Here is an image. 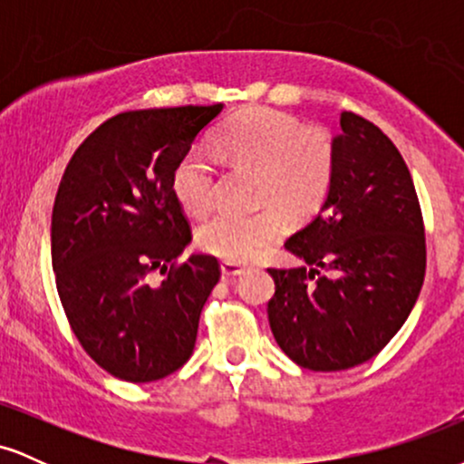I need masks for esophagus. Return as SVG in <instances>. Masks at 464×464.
<instances>
[{"mask_svg":"<svg viewBox=\"0 0 464 464\" xmlns=\"http://www.w3.org/2000/svg\"><path fill=\"white\" fill-rule=\"evenodd\" d=\"M220 270H222V276L231 279V276H239V275L246 273V266L236 264V262H222L220 264Z\"/></svg>","mask_w":464,"mask_h":464,"instance_id":"obj_1","label":"esophagus"}]
</instances>
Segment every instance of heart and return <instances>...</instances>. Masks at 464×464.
<instances>
[{
    "mask_svg": "<svg viewBox=\"0 0 464 464\" xmlns=\"http://www.w3.org/2000/svg\"><path fill=\"white\" fill-rule=\"evenodd\" d=\"M218 152L236 163L257 168V214L218 211L196 231L202 250L227 259L250 262L284 233V216H303L327 196L335 169V143L321 126L303 129L299 117L266 106L233 115L218 130ZM174 198L189 214H205L214 202L216 165L209 152L191 148L179 159L169 179Z\"/></svg>",
    "mask_w": 464,
    "mask_h": 464,
    "instance_id": "1",
    "label": "heart"
}]
</instances>
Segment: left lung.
Wrapping results in <instances>:
<instances>
[{
    "instance_id": "8db88e82",
    "label": "left lung",
    "mask_w": 464,
    "mask_h": 464,
    "mask_svg": "<svg viewBox=\"0 0 464 464\" xmlns=\"http://www.w3.org/2000/svg\"><path fill=\"white\" fill-rule=\"evenodd\" d=\"M321 211L285 242L303 259L268 268L273 335L310 371H344L391 343L419 299L425 228L412 177L388 137L343 111Z\"/></svg>"
}]
</instances>
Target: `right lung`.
Wrapping results in <instances>:
<instances>
[{
  "label": "right lung",
  "mask_w": 464,
  "mask_h": 464,
  "mask_svg": "<svg viewBox=\"0 0 464 464\" xmlns=\"http://www.w3.org/2000/svg\"><path fill=\"white\" fill-rule=\"evenodd\" d=\"M220 111L189 104L111 117L80 143L58 185V296L78 343L117 380H163L194 351L220 264L211 255L179 259L191 228L169 179Z\"/></svg>",
  "instance_id": "obj_1"
}]
</instances>
